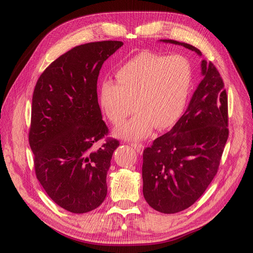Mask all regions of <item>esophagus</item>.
Listing matches in <instances>:
<instances>
[{
	"label": "esophagus",
	"instance_id": "esophagus-1",
	"mask_svg": "<svg viewBox=\"0 0 253 253\" xmlns=\"http://www.w3.org/2000/svg\"><path fill=\"white\" fill-rule=\"evenodd\" d=\"M130 145L132 146V147L135 149V151L137 153H142L143 152V149H144V145L143 144L137 143V142H132V143H130Z\"/></svg>",
	"mask_w": 253,
	"mask_h": 253
}]
</instances>
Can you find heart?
Returning <instances> with one entry per match:
<instances>
[{"label": "heart", "mask_w": 253, "mask_h": 253, "mask_svg": "<svg viewBox=\"0 0 253 253\" xmlns=\"http://www.w3.org/2000/svg\"><path fill=\"white\" fill-rule=\"evenodd\" d=\"M116 76L118 82L106 79L101 84L106 116L120 124L131 113L134 102L137 107L117 129L119 136L144 138L154 126L168 128L182 117L193 82L191 63L184 55L143 50L122 64Z\"/></svg>", "instance_id": "1"}]
</instances>
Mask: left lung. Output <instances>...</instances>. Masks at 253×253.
I'll use <instances>...</instances> for the list:
<instances>
[{"label": "left lung", "mask_w": 253, "mask_h": 253, "mask_svg": "<svg viewBox=\"0 0 253 253\" xmlns=\"http://www.w3.org/2000/svg\"><path fill=\"white\" fill-rule=\"evenodd\" d=\"M202 55L192 45L173 40ZM204 79L188 108L169 132L143 152V193L154 210L176 213L190 207L217 173L228 129V95L213 63L202 61Z\"/></svg>", "instance_id": "8db88e82"}]
</instances>
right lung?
Masks as SVG:
<instances>
[{"label":"right lung","mask_w":253,"mask_h":253,"mask_svg":"<svg viewBox=\"0 0 253 253\" xmlns=\"http://www.w3.org/2000/svg\"><path fill=\"white\" fill-rule=\"evenodd\" d=\"M122 45L101 41L72 48L43 71L32 95L28 140L37 178L72 213L89 212L107 195L106 176L120 142L108 136L96 83L103 63Z\"/></svg>","instance_id":"right-lung-1"}]
</instances>
